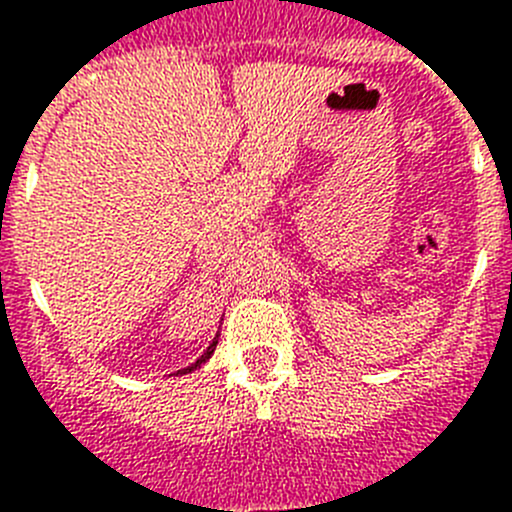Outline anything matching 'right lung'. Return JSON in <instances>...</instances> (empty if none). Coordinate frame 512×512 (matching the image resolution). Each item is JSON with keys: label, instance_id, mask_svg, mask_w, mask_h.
Here are the masks:
<instances>
[{"label": "right lung", "instance_id": "add662e5", "mask_svg": "<svg viewBox=\"0 0 512 512\" xmlns=\"http://www.w3.org/2000/svg\"><path fill=\"white\" fill-rule=\"evenodd\" d=\"M215 346H217V336H215V338H212V343H210V346H207V351H205V354H202V356H200V359L194 361V364H192V366H187V369H179V372H176V374H189V372H194V369H197V366H202V364H205V361H207V359H210V356H212V354H215Z\"/></svg>", "mask_w": 512, "mask_h": 512}]
</instances>
